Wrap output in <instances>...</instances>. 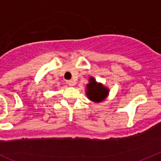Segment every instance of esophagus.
Masks as SVG:
<instances>
[{"mask_svg": "<svg viewBox=\"0 0 161 161\" xmlns=\"http://www.w3.org/2000/svg\"><path fill=\"white\" fill-rule=\"evenodd\" d=\"M66 83H67V85L70 86H75V82L73 81L72 80H67L66 81Z\"/></svg>", "mask_w": 161, "mask_h": 161, "instance_id": "1", "label": "esophagus"}]
</instances>
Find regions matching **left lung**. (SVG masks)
Here are the masks:
<instances>
[{
	"mask_svg": "<svg viewBox=\"0 0 161 161\" xmlns=\"http://www.w3.org/2000/svg\"><path fill=\"white\" fill-rule=\"evenodd\" d=\"M108 93L109 90L107 87L97 82L92 76L89 78V83L86 85V94L90 100L95 103H100L107 98Z\"/></svg>",
	"mask_w": 161,
	"mask_h": 161,
	"instance_id": "1",
	"label": "left lung"
}]
</instances>
